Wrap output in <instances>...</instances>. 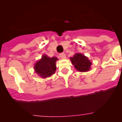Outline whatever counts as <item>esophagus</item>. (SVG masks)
<instances>
[{
    "label": "esophagus",
    "instance_id": "obj_1",
    "mask_svg": "<svg viewBox=\"0 0 122 122\" xmlns=\"http://www.w3.org/2000/svg\"><path fill=\"white\" fill-rule=\"evenodd\" d=\"M59 57H61V59H65V58H66V54H65V53H64V52L61 53L59 54Z\"/></svg>",
    "mask_w": 122,
    "mask_h": 122
}]
</instances>
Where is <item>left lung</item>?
I'll use <instances>...</instances> for the list:
<instances>
[{
  "label": "left lung",
  "mask_w": 122,
  "mask_h": 122,
  "mask_svg": "<svg viewBox=\"0 0 122 122\" xmlns=\"http://www.w3.org/2000/svg\"><path fill=\"white\" fill-rule=\"evenodd\" d=\"M70 59L75 68L79 71H87L90 70L92 63L83 54L80 53L75 54Z\"/></svg>",
  "instance_id": "obj_1"
}]
</instances>
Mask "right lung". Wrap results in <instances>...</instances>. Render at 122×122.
<instances>
[{"label":"right lung","mask_w":122,"mask_h":122,"mask_svg":"<svg viewBox=\"0 0 122 122\" xmlns=\"http://www.w3.org/2000/svg\"><path fill=\"white\" fill-rule=\"evenodd\" d=\"M57 58L56 57H47V56H43L42 59H40L35 65V72L42 78H47L51 76L55 72L56 70V62Z\"/></svg>","instance_id":"add662e5"}]
</instances>
